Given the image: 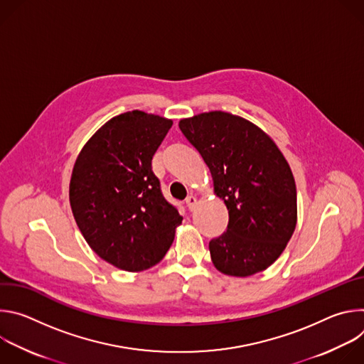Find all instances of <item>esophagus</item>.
Masks as SVG:
<instances>
[{"instance_id":"34e87169","label":"esophagus","mask_w":364,"mask_h":364,"mask_svg":"<svg viewBox=\"0 0 364 364\" xmlns=\"http://www.w3.org/2000/svg\"><path fill=\"white\" fill-rule=\"evenodd\" d=\"M186 204H187V207L190 210H193L194 207H196V204H197V198H196V196H188L187 198H186Z\"/></svg>"}]
</instances>
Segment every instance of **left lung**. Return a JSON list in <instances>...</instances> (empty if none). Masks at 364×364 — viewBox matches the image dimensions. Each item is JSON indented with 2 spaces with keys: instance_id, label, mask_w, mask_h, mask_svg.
Returning <instances> with one entry per match:
<instances>
[{
  "instance_id": "8db88e82",
  "label": "left lung",
  "mask_w": 364,
  "mask_h": 364,
  "mask_svg": "<svg viewBox=\"0 0 364 364\" xmlns=\"http://www.w3.org/2000/svg\"><path fill=\"white\" fill-rule=\"evenodd\" d=\"M178 127L229 210L228 230L209 243L215 268L240 278L265 271L296 226V187L284 154L265 131L229 112H203Z\"/></svg>"
}]
</instances>
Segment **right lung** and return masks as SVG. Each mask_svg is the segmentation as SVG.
Returning <instances> with one entry per match:
<instances>
[{"label":"right lung","instance_id":"right-lung-1","mask_svg":"<svg viewBox=\"0 0 364 364\" xmlns=\"http://www.w3.org/2000/svg\"><path fill=\"white\" fill-rule=\"evenodd\" d=\"M173 121L131 111L103 124L73 166L69 200L90 249L128 272L157 265L183 216L163 196L151 168Z\"/></svg>","mask_w":364,"mask_h":364}]
</instances>
